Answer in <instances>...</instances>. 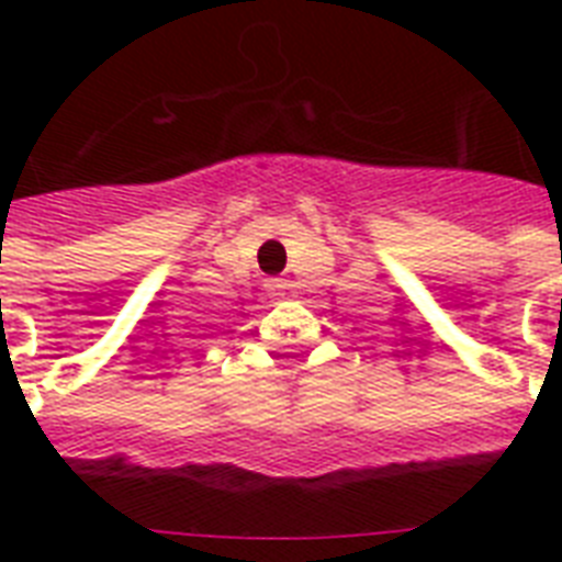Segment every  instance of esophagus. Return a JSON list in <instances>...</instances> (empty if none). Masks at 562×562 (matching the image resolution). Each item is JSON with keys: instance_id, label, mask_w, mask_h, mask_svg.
Returning a JSON list of instances; mask_svg holds the SVG:
<instances>
[{"instance_id": "esophagus-1", "label": "esophagus", "mask_w": 562, "mask_h": 562, "mask_svg": "<svg viewBox=\"0 0 562 562\" xmlns=\"http://www.w3.org/2000/svg\"><path fill=\"white\" fill-rule=\"evenodd\" d=\"M265 289L271 291L273 297H282V294L289 291V282H285V280H268V282H265Z\"/></svg>"}]
</instances>
